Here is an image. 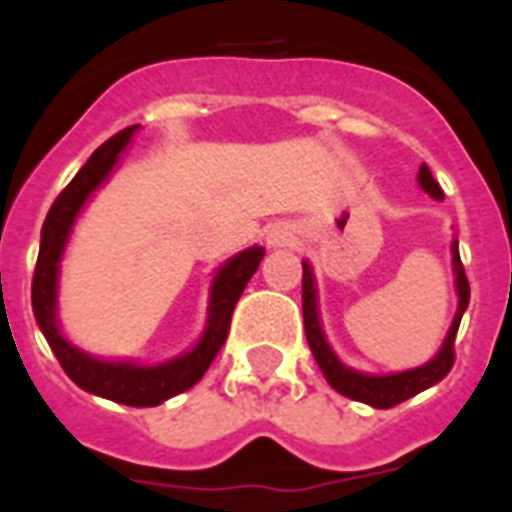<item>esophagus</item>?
I'll return each mask as SVG.
<instances>
[{
  "mask_svg": "<svg viewBox=\"0 0 512 512\" xmlns=\"http://www.w3.org/2000/svg\"><path fill=\"white\" fill-rule=\"evenodd\" d=\"M266 241L268 246H290L293 244V230H290L288 224H268L266 230Z\"/></svg>",
  "mask_w": 512,
  "mask_h": 512,
  "instance_id": "obj_1",
  "label": "esophagus"
}]
</instances>
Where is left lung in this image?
I'll return each mask as SVG.
<instances>
[{"mask_svg": "<svg viewBox=\"0 0 512 512\" xmlns=\"http://www.w3.org/2000/svg\"><path fill=\"white\" fill-rule=\"evenodd\" d=\"M419 189L430 194L433 200H444L439 183L433 180L430 169L422 164L417 175ZM450 255H452V277H455V293H458V310H455V318H452L450 329H447V337L444 343L436 351L433 359H428L425 365L411 367V370H400V373H362V370H354L348 367L334 354V348L326 340V332H323L321 321V301H318V282H315V271H312L310 260H301L304 266V279H301V307H304V332H307V343H310V351L315 356V362L321 367V373L326 376L329 386L337 389L340 395L351 397V400H359V403H367L373 408H392L397 403H403L408 397L425 392L428 386L439 384L441 378L450 373L452 362H455V354H452V345H455V334H458V326H461V318L466 307H469V282H466V274H463L461 255H458V238L452 235L450 241Z\"/></svg>", "mask_w": 512, "mask_h": 512, "instance_id": "left-lung-1", "label": "left lung"}]
</instances>
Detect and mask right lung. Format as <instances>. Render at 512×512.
Returning <instances> with one entry per match:
<instances>
[{
	"label": "right lung",
	"instance_id": "right-lung-1",
	"mask_svg": "<svg viewBox=\"0 0 512 512\" xmlns=\"http://www.w3.org/2000/svg\"><path fill=\"white\" fill-rule=\"evenodd\" d=\"M134 134L136 126H131L112 139H106L51 205L43 230H40V255L38 266H35V279H32V312H35V321H38L46 343L51 345V351L60 359L62 370L68 373L73 384L82 386L90 395L106 397V400H115L123 406L142 408L158 406L169 397L186 392L205 376V370L211 367L219 348L227 340L235 304L241 299L246 282L260 266L266 249L257 244L249 246L230 260H224L222 266L213 271L205 326H202L197 343L183 354L169 356L164 362H153V365H142L134 359H104V356H95L79 345H73L60 326L62 257H65L73 227L87 208V202L93 200L95 191L112 178V172L123 161V153L131 145Z\"/></svg>",
	"mask_w": 512,
	"mask_h": 512
}]
</instances>
